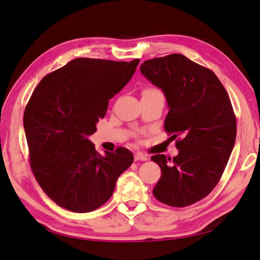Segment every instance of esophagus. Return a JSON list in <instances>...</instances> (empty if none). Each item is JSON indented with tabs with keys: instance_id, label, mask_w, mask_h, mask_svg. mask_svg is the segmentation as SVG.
Returning <instances> with one entry per match:
<instances>
[{
	"instance_id": "1",
	"label": "esophagus",
	"mask_w": 260,
	"mask_h": 260,
	"mask_svg": "<svg viewBox=\"0 0 260 260\" xmlns=\"http://www.w3.org/2000/svg\"><path fill=\"white\" fill-rule=\"evenodd\" d=\"M147 159V156L145 154H142V153H137L135 155V160H146Z\"/></svg>"
}]
</instances>
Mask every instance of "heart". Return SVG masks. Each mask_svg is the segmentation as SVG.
<instances>
[{
    "mask_svg": "<svg viewBox=\"0 0 260 260\" xmlns=\"http://www.w3.org/2000/svg\"><path fill=\"white\" fill-rule=\"evenodd\" d=\"M142 93H161V91L157 88H146L143 90Z\"/></svg>",
    "mask_w": 260,
    "mask_h": 260,
    "instance_id": "heart-1",
    "label": "heart"
}]
</instances>
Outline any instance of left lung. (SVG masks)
Listing matches in <instances>:
<instances>
[{
  "label": "left lung",
  "instance_id": "8db88e82",
  "mask_svg": "<svg viewBox=\"0 0 260 260\" xmlns=\"http://www.w3.org/2000/svg\"><path fill=\"white\" fill-rule=\"evenodd\" d=\"M140 70L166 95L165 131L179 137L174 158L152 156L161 170L153 194L168 206H190L214 190L229 160L237 137L230 98L214 72L184 55L145 60Z\"/></svg>",
  "mask_w": 260,
  "mask_h": 260
}]
</instances>
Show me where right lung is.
I'll use <instances>...</instances> for the list:
<instances>
[{"label":"right lung","instance_id":"add662e5","mask_svg":"<svg viewBox=\"0 0 260 260\" xmlns=\"http://www.w3.org/2000/svg\"><path fill=\"white\" fill-rule=\"evenodd\" d=\"M139 62L76 58L46 75L30 96L23 113L30 168L58 206L74 212L98 209L131 166L128 148L102 156L88 137Z\"/></svg>","mask_w":260,"mask_h":260}]
</instances>
